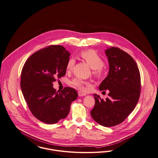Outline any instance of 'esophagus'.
<instances>
[{"label": "esophagus", "mask_w": 158, "mask_h": 158, "mask_svg": "<svg viewBox=\"0 0 158 158\" xmlns=\"http://www.w3.org/2000/svg\"><path fill=\"white\" fill-rule=\"evenodd\" d=\"M78 96H80V97H81V96H85L86 94H84L83 92H78Z\"/></svg>", "instance_id": "34e87169"}]
</instances>
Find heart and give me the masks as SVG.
I'll list each match as a JSON object with an SVG mask.
<instances>
[{
	"instance_id": "b5f03b06",
	"label": "heart",
	"mask_w": 158,
	"mask_h": 158,
	"mask_svg": "<svg viewBox=\"0 0 158 158\" xmlns=\"http://www.w3.org/2000/svg\"><path fill=\"white\" fill-rule=\"evenodd\" d=\"M80 56L89 64L91 68L94 69V74L96 75H100L102 74L104 61L95 51L93 50H84L81 52ZM74 64V59H69L66 64L67 71H71L73 69ZM71 84L78 89L84 91L85 90L86 85H87V83L81 78H75L71 81Z\"/></svg>"
}]
</instances>
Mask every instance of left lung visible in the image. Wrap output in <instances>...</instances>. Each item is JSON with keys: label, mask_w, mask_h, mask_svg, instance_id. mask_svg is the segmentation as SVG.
Wrapping results in <instances>:
<instances>
[{"label": "left lung", "mask_w": 158, "mask_h": 158, "mask_svg": "<svg viewBox=\"0 0 158 158\" xmlns=\"http://www.w3.org/2000/svg\"><path fill=\"white\" fill-rule=\"evenodd\" d=\"M109 72L99 86L100 90H109L105 100L94 94L95 104L90 111L98 123L105 127L123 122L134 110L141 91V77L137 63L127 53L117 47L105 51Z\"/></svg>", "instance_id": "obj_1"}]
</instances>
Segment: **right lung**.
<instances>
[{
    "label": "right lung",
    "instance_id": "right-lung-1",
    "mask_svg": "<svg viewBox=\"0 0 158 158\" xmlns=\"http://www.w3.org/2000/svg\"><path fill=\"white\" fill-rule=\"evenodd\" d=\"M70 53L62 45H51L31 56L21 74V91L32 114L47 124H54L68 115L77 92L66 87L53 88L56 78L64 76Z\"/></svg>",
    "mask_w": 158,
    "mask_h": 158
}]
</instances>
